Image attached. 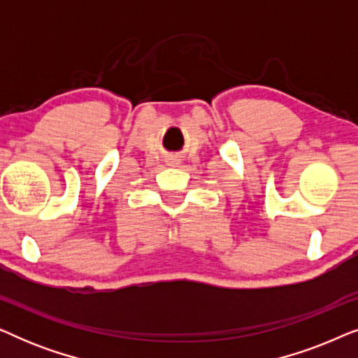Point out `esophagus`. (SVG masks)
I'll list each match as a JSON object with an SVG mask.
<instances>
[{
	"label": "esophagus",
	"instance_id": "esophagus-1",
	"mask_svg": "<svg viewBox=\"0 0 358 358\" xmlns=\"http://www.w3.org/2000/svg\"><path fill=\"white\" fill-rule=\"evenodd\" d=\"M178 163H179V161H178V159H174V158H173V161H171V163H169V164H171V166H174V164H178Z\"/></svg>",
	"mask_w": 358,
	"mask_h": 358
}]
</instances>
